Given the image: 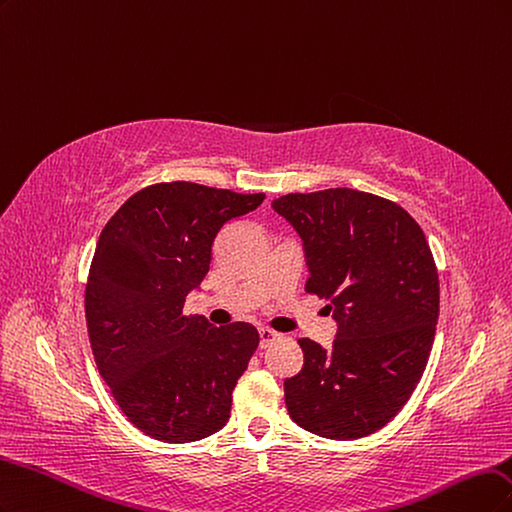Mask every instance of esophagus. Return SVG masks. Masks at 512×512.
I'll return each mask as SVG.
<instances>
[{
	"label": "esophagus",
	"mask_w": 512,
	"mask_h": 512,
	"mask_svg": "<svg viewBox=\"0 0 512 512\" xmlns=\"http://www.w3.org/2000/svg\"><path fill=\"white\" fill-rule=\"evenodd\" d=\"M278 336H280V334L272 332V329L261 327V329H259V344H261V349H268L270 344H274V342L278 340Z\"/></svg>",
	"instance_id": "esophagus-1"
}]
</instances>
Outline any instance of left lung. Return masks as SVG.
<instances>
[{
	"label": "left lung",
	"instance_id": "left-lung-1",
	"mask_svg": "<svg viewBox=\"0 0 512 512\" xmlns=\"http://www.w3.org/2000/svg\"><path fill=\"white\" fill-rule=\"evenodd\" d=\"M272 206L304 242V289L329 300L338 323L329 349L298 340L289 417L323 438L370 436L404 408L430 359L440 304L430 244L402 206L366 191L289 193Z\"/></svg>",
	"mask_w": 512,
	"mask_h": 512
}]
</instances>
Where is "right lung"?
<instances>
[{
	"label": "right lung",
	"instance_id": "add662e5",
	"mask_svg": "<svg viewBox=\"0 0 512 512\" xmlns=\"http://www.w3.org/2000/svg\"><path fill=\"white\" fill-rule=\"evenodd\" d=\"M263 200L185 180L157 183L131 195L102 229L85 291L89 340L112 398L146 436L193 442L229 419L257 329L214 327L183 308L210 270L221 227Z\"/></svg>",
	"mask_w": 512,
	"mask_h": 512
}]
</instances>
